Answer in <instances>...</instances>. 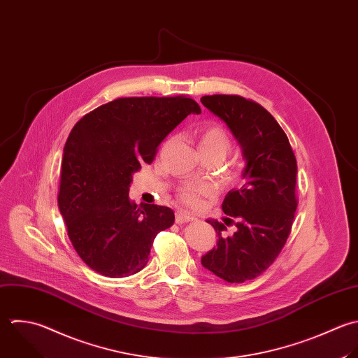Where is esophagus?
I'll return each mask as SVG.
<instances>
[{"label":"esophagus","mask_w":358,"mask_h":358,"mask_svg":"<svg viewBox=\"0 0 358 358\" xmlns=\"http://www.w3.org/2000/svg\"><path fill=\"white\" fill-rule=\"evenodd\" d=\"M192 220H195V217L192 215H189L188 212L177 210V213H176V223L182 224V223H188V222H192Z\"/></svg>","instance_id":"34e87169"}]
</instances>
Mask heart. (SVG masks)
<instances>
[{
	"mask_svg": "<svg viewBox=\"0 0 358 358\" xmlns=\"http://www.w3.org/2000/svg\"><path fill=\"white\" fill-rule=\"evenodd\" d=\"M230 149V138L219 125H208L201 131L198 139V150L205 156H216L223 159ZM212 194V187L208 184L187 185L180 191V198L191 208L201 206V198Z\"/></svg>",
	"mask_w": 358,
	"mask_h": 358,
	"instance_id": "heart-1",
	"label": "heart"
}]
</instances>
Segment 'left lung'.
Listing matches in <instances>:
<instances>
[{
  "label": "left lung",
  "mask_w": 358,
  "mask_h": 358,
  "mask_svg": "<svg viewBox=\"0 0 358 358\" xmlns=\"http://www.w3.org/2000/svg\"><path fill=\"white\" fill-rule=\"evenodd\" d=\"M202 104L226 122L243 150L245 184L231 189L222 205L237 230L223 237V223L209 219L217 247L202 266L229 283H244L265 272L280 254L292 231L296 209L297 160L289 138L261 104L236 94L203 96Z\"/></svg>",
  "instance_id": "left-lung-1"
}]
</instances>
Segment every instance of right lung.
<instances>
[{
	"mask_svg": "<svg viewBox=\"0 0 358 358\" xmlns=\"http://www.w3.org/2000/svg\"><path fill=\"white\" fill-rule=\"evenodd\" d=\"M189 114L185 96L121 97L72 128L62 155L58 208L68 237L94 272L127 278L143 269L155 237L174 223L167 206L129 201L132 174L150 164L160 142Z\"/></svg>",
	"mask_w": 358,
	"mask_h": 358,
	"instance_id": "obj_1",
	"label": "right lung"
}]
</instances>
